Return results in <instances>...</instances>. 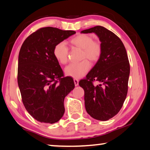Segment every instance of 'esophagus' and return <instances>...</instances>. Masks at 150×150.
Wrapping results in <instances>:
<instances>
[{"label": "esophagus", "instance_id": "obj_1", "mask_svg": "<svg viewBox=\"0 0 150 150\" xmlns=\"http://www.w3.org/2000/svg\"><path fill=\"white\" fill-rule=\"evenodd\" d=\"M73 81H74L75 85V86H78V85H79V80L77 79H73Z\"/></svg>", "mask_w": 150, "mask_h": 150}]
</instances>
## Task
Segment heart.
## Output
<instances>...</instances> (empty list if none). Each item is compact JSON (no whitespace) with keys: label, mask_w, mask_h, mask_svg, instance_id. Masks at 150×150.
Segmentation results:
<instances>
[{"label":"heart","mask_w":150,"mask_h":150,"mask_svg":"<svg viewBox=\"0 0 150 150\" xmlns=\"http://www.w3.org/2000/svg\"><path fill=\"white\" fill-rule=\"evenodd\" d=\"M70 43L73 46L82 50L81 59L78 63H71L65 67L66 75L75 79L83 77L87 74L91 67L90 62L96 63L100 59L103 54V46L101 43L95 40L93 35L87 34H80L71 39ZM54 55L61 64H65L68 62L69 48L64 42H58L54 49Z\"/></svg>","instance_id":"b5f03b06"}]
</instances>
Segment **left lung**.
<instances>
[{
	"label": "left lung",
	"mask_w": 150,
	"mask_h": 150,
	"mask_svg": "<svg viewBox=\"0 0 150 150\" xmlns=\"http://www.w3.org/2000/svg\"><path fill=\"white\" fill-rule=\"evenodd\" d=\"M92 32L99 38L103 54L79 85L85 91L87 113L96 120L105 121L117 115L122 107L128 93L130 63L126 48L115 34L100 26L81 32ZM94 81L100 84L94 86Z\"/></svg>",
	"instance_id": "obj_1"
}]
</instances>
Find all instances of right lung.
<instances>
[{"mask_svg":"<svg viewBox=\"0 0 150 150\" xmlns=\"http://www.w3.org/2000/svg\"><path fill=\"white\" fill-rule=\"evenodd\" d=\"M72 30L41 28L30 34L20 48L18 84L26 110L40 122L54 124L65 112L64 98L75 87L64 77L54 55L55 45L75 34Z\"/></svg>","mask_w":150,"mask_h":150,"instance_id":"add662e5","label":"right lung"}]
</instances>
